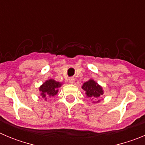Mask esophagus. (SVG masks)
<instances>
[{"instance_id":"34e87169","label":"esophagus","mask_w":145,"mask_h":145,"mask_svg":"<svg viewBox=\"0 0 145 145\" xmlns=\"http://www.w3.org/2000/svg\"><path fill=\"white\" fill-rule=\"evenodd\" d=\"M74 80H75V79H74L73 78H69V83L72 84V83L74 82Z\"/></svg>"}]
</instances>
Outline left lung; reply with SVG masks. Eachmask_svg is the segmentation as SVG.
<instances>
[{"label":"left lung","mask_w":145,"mask_h":145,"mask_svg":"<svg viewBox=\"0 0 145 145\" xmlns=\"http://www.w3.org/2000/svg\"><path fill=\"white\" fill-rule=\"evenodd\" d=\"M82 88L86 91L87 97L92 99H96L103 94L102 87L91 79L84 83ZM98 102H99V100H98Z\"/></svg>","instance_id":"8db88e82"}]
</instances>
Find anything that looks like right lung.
<instances>
[{
  "mask_svg": "<svg viewBox=\"0 0 145 145\" xmlns=\"http://www.w3.org/2000/svg\"><path fill=\"white\" fill-rule=\"evenodd\" d=\"M61 86V83L55 81L53 79H49L43 83V85L40 86L39 91L41 92V97L45 100H46L47 97H54L57 95L58 92V88Z\"/></svg>",
  "mask_w": 145,
  "mask_h": 145,
  "instance_id": "add662e5",
  "label": "right lung"
}]
</instances>
